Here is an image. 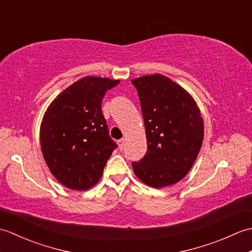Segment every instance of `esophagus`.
<instances>
[{"label":"esophagus","mask_w":252,"mask_h":252,"mask_svg":"<svg viewBox=\"0 0 252 252\" xmlns=\"http://www.w3.org/2000/svg\"><path fill=\"white\" fill-rule=\"evenodd\" d=\"M118 145H119V149L120 151H123L125 149V145H126V138H121V140L118 141Z\"/></svg>","instance_id":"1"}]
</instances>
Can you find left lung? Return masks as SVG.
Returning <instances> with one entry per match:
<instances>
[{
	"instance_id": "left-lung-1",
	"label": "left lung",
	"mask_w": 252,
	"mask_h": 252,
	"mask_svg": "<svg viewBox=\"0 0 252 252\" xmlns=\"http://www.w3.org/2000/svg\"><path fill=\"white\" fill-rule=\"evenodd\" d=\"M145 125L147 152L133 161L144 183L159 189L181 181L190 170L203 140V121L191 96L162 74L132 80Z\"/></svg>"
}]
</instances>
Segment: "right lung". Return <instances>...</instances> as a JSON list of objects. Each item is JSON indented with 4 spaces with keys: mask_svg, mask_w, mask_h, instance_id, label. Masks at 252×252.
<instances>
[{
    "mask_svg": "<svg viewBox=\"0 0 252 252\" xmlns=\"http://www.w3.org/2000/svg\"><path fill=\"white\" fill-rule=\"evenodd\" d=\"M119 82L99 77L80 79L45 112L40 130L42 153L53 175L68 189L84 190L97 183L117 148L101 100Z\"/></svg>",
    "mask_w": 252,
    "mask_h": 252,
    "instance_id": "obj_1",
    "label": "right lung"
}]
</instances>
